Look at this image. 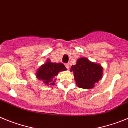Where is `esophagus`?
<instances>
[{"label": "esophagus", "instance_id": "34e87169", "mask_svg": "<svg viewBox=\"0 0 128 128\" xmlns=\"http://www.w3.org/2000/svg\"><path fill=\"white\" fill-rule=\"evenodd\" d=\"M65 65L67 69H69V64H68V63H65Z\"/></svg>", "mask_w": 128, "mask_h": 128}]
</instances>
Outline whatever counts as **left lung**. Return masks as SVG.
Instances as JSON below:
<instances>
[{"label": "left lung", "instance_id": "8db88e82", "mask_svg": "<svg viewBox=\"0 0 128 128\" xmlns=\"http://www.w3.org/2000/svg\"><path fill=\"white\" fill-rule=\"evenodd\" d=\"M70 71L74 72L77 85L84 89L93 88L102 76V66L84 58L78 60L76 65L71 66Z\"/></svg>", "mask_w": 128, "mask_h": 128}]
</instances>
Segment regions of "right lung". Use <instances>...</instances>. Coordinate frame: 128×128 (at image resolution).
Masks as SVG:
<instances>
[{"instance_id":"add662e5","label":"right lung","mask_w":128,"mask_h":128,"mask_svg":"<svg viewBox=\"0 0 128 128\" xmlns=\"http://www.w3.org/2000/svg\"><path fill=\"white\" fill-rule=\"evenodd\" d=\"M66 70L65 65L62 63H51L48 61L40 67L37 71L36 76L40 80H43L46 84L54 85L55 84L54 82L56 80L55 79L53 81L54 77L58 74L59 72Z\"/></svg>"}]
</instances>
